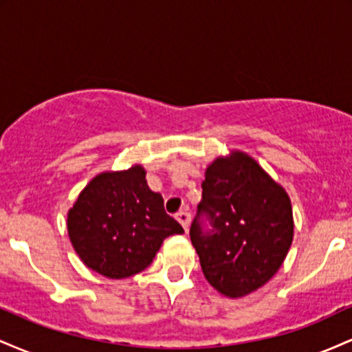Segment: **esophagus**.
Masks as SVG:
<instances>
[{"label": "esophagus", "mask_w": 352, "mask_h": 352, "mask_svg": "<svg viewBox=\"0 0 352 352\" xmlns=\"http://www.w3.org/2000/svg\"><path fill=\"white\" fill-rule=\"evenodd\" d=\"M175 217H177V220L180 221L182 227L185 228V232H187L188 227H190V220H192V217H190V213H188V212H179Z\"/></svg>", "instance_id": "34e87169"}]
</instances>
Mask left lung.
I'll use <instances>...</instances> for the list:
<instances>
[{
	"instance_id": "left-lung-1",
	"label": "left lung",
	"mask_w": 352,
	"mask_h": 352,
	"mask_svg": "<svg viewBox=\"0 0 352 352\" xmlns=\"http://www.w3.org/2000/svg\"><path fill=\"white\" fill-rule=\"evenodd\" d=\"M190 240L218 293L250 294L272 280L292 246L288 193L246 153L217 159L201 182Z\"/></svg>"
}]
</instances>
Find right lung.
Instances as JSON below:
<instances>
[{
    "label": "right lung",
    "instance_id": "obj_1",
    "mask_svg": "<svg viewBox=\"0 0 352 352\" xmlns=\"http://www.w3.org/2000/svg\"><path fill=\"white\" fill-rule=\"evenodd\" d=\"M72 246L87 268L120 280L152 263L167 236L184 233L152 192L140 165L100 173L89 182L67 215Z\"/></svg>",
    "mask_w": 352,
    "mask_h": 352
}]
</instances>
